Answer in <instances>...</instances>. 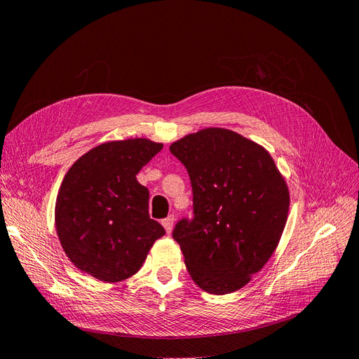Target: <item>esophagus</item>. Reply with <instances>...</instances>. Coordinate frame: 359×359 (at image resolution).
I'll return each mask as SVG.
<instances>
[{"instance_id": "obj_1", "label": "esophagus", "mask_w": 359, "mask_h": 359, "mask_svg": "<svg viewBox=\"0 0 359 359\" xmlns=\"http://www.w3.org/2000/svg\"><path fill=\"white\" fill-rule=\"evenodd\" d=\"M163 226L165 228V231H167V234H171V231H172V226H175V216L172 215H170L168 217H165L164 221H163Z\"/></svg>"}]
</instances>
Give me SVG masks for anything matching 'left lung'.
<instances>
[{
	"instance_id": "1",
	"label": "left lung",
	"mask_w": 359,
	"mask_h": 359,
	"mask_svg": "<svg viewBox=\"0 0 359 359\" xmlns=\"http://www.w3.org/2000/svg\"><path fill=\"white\" fill-rule=\"evenodd\" d=\"M170 152L194 192V221L172 231L188 273L205 292L238 291L279 245L291 201L286 180L267 149L225 128L184 135Z\"/></svg>"
}]
</instances>
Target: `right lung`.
<instances>
[{"label":"right lung","mask_w":359,"mask_h":359,"mask_svg":"<svg viewBox=\"0 0 359 359\" xmlns=\"http://www.w3.org/2000/svg\"><path fill=\"white\" fill-rule=\"evenodd\" d=\"M163 143L135 137L102 143L67 171L55 204L57 238L74 267L106 283L130 279L165 234L149 216L137 175Z\"/></svg>","instance_id":"add662e5"}]
</instances>
